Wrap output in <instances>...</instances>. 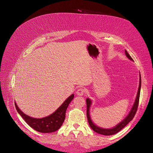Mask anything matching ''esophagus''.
I'll use <instances>...</instances> for the list:
<instances>
[{
    "instance_id": "34e87169",
    "label": "esophagus",
    "mask_w": 153,
    "mask_h": 153,
    "mask_svg": "<svg viewBox=\"0 0 153 153\" xmlns=\"http://www.w3.org/2000/svg\"><path fill=\"white\" fill-rule=\"evenodd\" d=\"M85 90L84 89V88H80V89H79L76 92L77 94L80 96L83 95L85 94Z\"/></svg>"
}]
</instances>
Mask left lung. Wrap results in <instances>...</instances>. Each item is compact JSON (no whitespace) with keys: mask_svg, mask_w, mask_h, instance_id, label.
Returning a JSON list of instances; mask_svg holds the SVG:
<instances>
[{"mask_svg":"<svg viewBox=\"0 0 153 153\" xmlns=\"http://www.w3.org/2000/svg\"><path fill=\"white\" fill-rule=\"evenodd\" d=\"M125 54L126 56V57L130 59V60L133 61V59L130 56V54L128 53L126 50H125ZM141 75L140 74V85L138 87V91L137 95H136V97L134 101V103L133 104V105L130 111V113L128 114V115L126 116V117L122 120L121 122H120L118 125H117L115 126L112 128H110V129H105V128H103L99 126H97V125H95L93 122L92 121L91 116H90V107L92 104V101L90 99L87 98L86 99V104H87V120L88 122H89V124L91 126L92 129L95 131L96 133H97L99 134H101L103 135H106V136H109V135H112V134H115L119 132L120 130H122L123 128L128 124L129 123V122L133 120L134 118L136 111H137L138 107V103H139V99H140V90H141Z\"/></svg>","mask_w":153,"mask_h":153,"instance_id":"8db88e82","label":"left lung"}]
</instances>
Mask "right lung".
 Returning a JSON list of instances; mask_svg holds the SVG:
<instances>
[{
	"label": "right lung",
	"mask_w": 153,
	"mask_h": 153,
	"mask_svg": "<svg viewBox=\"0 0 153 153\" xmlns=\"http://www.w3.org/2000/svg\"><path fill=\"white\" fill-rule=\"evenodd\" d=\"M74 95L72 94L64 101L62 105L54 113L46 117L36 118L31 117L23 113L15 102V105L18 113L25 120L26 123L32 128L40 133H52L57 131L65 120L66 111L70 102L74 99Z\"/></svg>",
	"instance_id": "obj_1"
}]
</instances>
